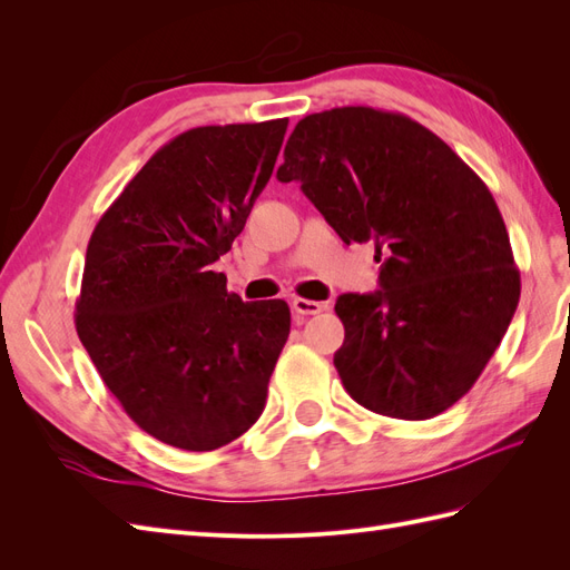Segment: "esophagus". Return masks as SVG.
<instances>
[{
  "label": "esophagus",
  "mask_w": 570,
  "mask_h": 570,
  "mask_svg": "<svg viewBox=\"0 0 570 570\" xmlns=\"http://www.w3.org/2000/svg\"><path fill=\"white\" fill-rule=\"evenodd\" d=\"M327 304L323 302H314V299H304V297H295L292 299V312L299 316H316L321 312H325Z\"/></svg>",
  "instance_id": "obj_1"
}]
</instances>
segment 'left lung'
<instances>
[{
  "label": "left lung",
  "instance_id": "1",
  "mask_svg": "<svg viewBox=\"0 0 570 570\" xmlns=\"http://www.w3.org/2000/svg\"><path fill=\"white\" fill-rule=\"evenodd\" d=\"M281 183L302 193L342 243H373L377 283L337 297L335 368L354 402L425 421L473 387L521 297L509 233L488 185L416 120L371 107L302 118Z\"/></svg>",
  "mask_w": 570,
  "mask_h": 570
}]
</instances>
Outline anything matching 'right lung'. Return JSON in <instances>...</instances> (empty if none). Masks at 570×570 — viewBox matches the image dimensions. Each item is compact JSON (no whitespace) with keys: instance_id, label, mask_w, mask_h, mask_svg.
<instances>
[{"instance_id":"add662e5","label":"right lung","mask_w":570,"mask_h":570,"mask_svg":"<svg viewBox=\"0 0 570 570\" xmlns=\"http://www.w3.org/2000/svg\"><path fill=\"white\" fill-rule=\"evenodd\" d=\"M285 130L275 118L174 137L90 237L78 337L128 416L178 450H218L266 406L289 308L243 302L212 268L243 233Z\"/></svg>"}]
</instances>
